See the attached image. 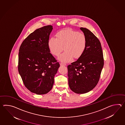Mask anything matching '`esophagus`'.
I'll return each mask as SVG.
<instances>
[{"instance_id": "34e87169", "label": "esophagus", "mask_w": 125, "mask_h": 125, "mask_svg": "<svg viewBox=\"0 0 125 125\" xmlns=\"http://www.w3.org/2000/svg\"><path fill=\"white\" fill-rule=\"evenodd\" d=\"M60 66H66V64L65 63H62V62H61L60 63Z\"/></svg>"}]
</instances>
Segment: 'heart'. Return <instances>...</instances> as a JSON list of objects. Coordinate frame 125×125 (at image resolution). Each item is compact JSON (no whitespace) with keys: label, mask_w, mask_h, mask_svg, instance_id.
Wrapping results in <instances>:
<instances>
[{"label":"heart","mask_w":125,"mask_h":125,"mask_svg":"<svg viewBox=\"0 0 125 125\" xmlns=\"http://www.w3.org/2000/svg\"><path fill=\"white\" fill-rule=\"evenodd\" d=\"M51 53L58 56L64 50L65 52L59 57L63 62L72 61L73 58L78 59L84 53L87 46V38L82 33L66 29L57 33L56 38L51 37L48 42Z\"/></svg>","instance_id":"1"}]
</instances>
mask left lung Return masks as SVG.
<instances>
[{"label":"left lung","instance_id":"obj_1","mask_svg":"<svg viewBox=\"0 0 125 125\" xmlns=\"http://www.w3.org/2000/svg\"><path fill=\"white\" fill-rule=\"evenodd\" d=\"M87 38L84 53L76 61L67 66L69 87L74 93L83 94L90 92L98 82L104 59L101 44L89 30L80 28Z\"/></svg>","mask_w":125,"mask_h":125}]
</instances>
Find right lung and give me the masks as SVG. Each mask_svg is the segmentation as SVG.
I'll use <instances>...</instances> for the list:
<instances>
[{
    "label": "right lung",
    "mask_w": 125,
    "mask_h": 125,
    "mask_svg": "<svg viewBox=\"0 0 125 125\" xmlns=\"http://www.w3.org/2000/svg\"><path fill=\"white\" fill-rule=\"evenodd\" d=\"M53 29L48 25L36 29L24 40L19 49V74L26 88L37 95L51 90L60 66L48 48Z\"/></svg>",
    "instance_id": "right-lung-1"
}]
</instances>
